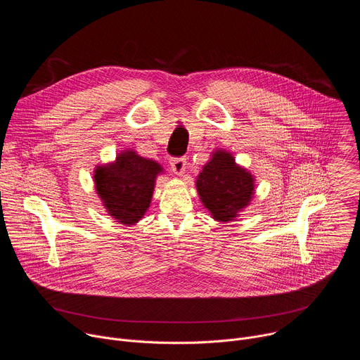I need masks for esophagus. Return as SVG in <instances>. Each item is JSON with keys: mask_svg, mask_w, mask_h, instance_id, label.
Listing matches in <instances>:
<instances>
[{"mask_svg": "<svg viewBox=\"0 0 360 360\" xmlns=\"http://www.w3.org/2000/svg\"><path fill=\"white\" fill-rule=\"evenodd\" d=\"M171 168L175 174L181 175L185 169H186V158L185 157H179V158H171L169 161Z\"/></svg>", "mask_w": 360, "mask_h": 360, "instance_id": "34e87169", "label": "esophagus"}]
</instances>
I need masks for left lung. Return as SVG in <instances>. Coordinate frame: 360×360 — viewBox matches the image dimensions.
I'll use <instances>...</instances> for the list:
<instances>
[{
    "label": "left lung",
    "mask_w": 360,
    "mask_h": 360,
    "mask_svg": "<svg viewBox=\"0 0 360 360\" xmlns=\"http://www.w3.org/2000/svg\"><path fill=\"white\" fill-rule=\"evenodd\" d=\"M198 193L205 207L218 221H232L249 203L253 179L249 172L235 165L231 153L218 150L203 167L196 181Z\"/></svg>",
    "instance_id": "obj_1"
}]
</instances>
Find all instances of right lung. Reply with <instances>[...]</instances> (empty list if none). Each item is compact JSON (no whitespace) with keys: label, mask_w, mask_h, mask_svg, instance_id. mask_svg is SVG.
I'll return each instance as SVG.
<instances>
[{"label":"right lung","mask_w":360,"mask_h":360,"mask_svg":"<svg viewBox=\"0 0 360 360\" xmlns=\"http://www.w3.org/2000/svg\"><path fill=\"white\" fill-rule=\"evenodd\" d=\"M161 167L127 150L117 162L95 171L98 195L108 212L124 225L138 222L150 203L155 178Z\"/></svg>","instance_id":"obj_1"}]
</instances>
